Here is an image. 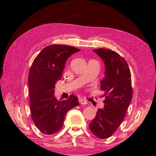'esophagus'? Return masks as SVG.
<instances>
[{"mask_svg": "<svg viewBox=\"0 0 156 156\" xmlns=\"http://www.w3.org/2000/svg\"><path fill=\"white\" fill-rule=\"evenodd\" d=\"M79 100H80V103L82 104V105H87V102L85 100L80 98Z\"/></svg>", "mask_w": 156, "mask_h": 156, "instance_id": "1", "label": "esophagus"}]
</instances>
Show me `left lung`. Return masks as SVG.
Wrapping results in <instances>:
<instances>
[{
  "mask_svg": "<svg viewBox=\"0 0 156 156\" xmlns=\"http://www.w3.org/2000/svg\"><path fill=\"white\" fill-rule=\"evenodd\" d=\"M94 51L103 60L105 76L100 83L105 106L98 109L89 124L90 130L98 138L105 139L112 135L125 118L133 96L131 72L127 62L118 53L107 49Z\"/></svg>",
  "mask_w": 156,
  "mask_h": 156,
  "instance_id": "obj_1",
  "label": "left lung"
}]
</instances>
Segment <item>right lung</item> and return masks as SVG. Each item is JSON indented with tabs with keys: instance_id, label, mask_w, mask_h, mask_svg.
Wrapping results in <instances>:
<instances>
[{
	"instance_id": "1",
	"label": "right lung",
	"mask_w": 156,
	"mask_h": 156,
	"mask_svg": "<svg viewBox=\"0 0 156 156\" xmlns=\"http://www.w3.org/2000/svg\"><path fill=\"white\" fill-rule=\"evenodd\" d=\"M76 47L51 44L36 57L29 73L31 115L42 133L51 135L60 130L69 110L78 106V98L71 95L67 100H58L54 96L56 82L62 78L65 62Z\"/></svg>"
}]
</instances>
